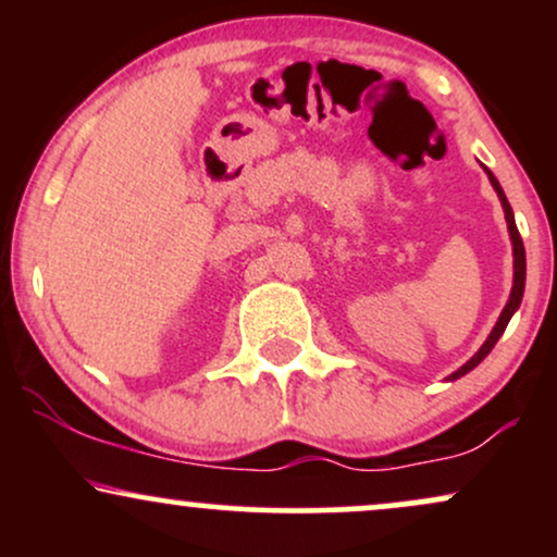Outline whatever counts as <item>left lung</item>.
Listing matches in <instances>:
<instances>
[{"mask_svg": "<svg viewBox=\"0 0 557 557\" xmlns=\"http://www.w3.org/2000/svg\"><path fill=\"white\" fill-rule=\"evenodd\" d=\"M484 172H487V177H490L492 188L497 190V198H500L503 212H505V222H508L510 243H513V287H510V298H508V304H505V309H503L500 319H497V324H495V327H492L490 337H487V341H484L482 348H479L476 354L471 356V359L466 361L461 369H458V372H453L450 376H447V380H458V376L469 374L471 369L479 367V363H482L484 359H487V354H490L492 348H495V343L500 341V335L505 332V327H508L510 317H513V314H516V309H519V306H521V298H523V285H527V253H523V240H521V235H519V227H516L513 209H510L508 198H505L503 188H500V183H497V177L492 175L490 170H484Z\"/></svg>", "mask_w": 557, "mask_h": 557, "instance_id": "8db88e82", "label": "left lung"}]
</instances>
